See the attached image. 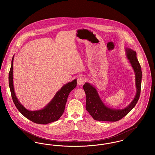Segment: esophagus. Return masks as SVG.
Instances as JSON below:
<instances>
[{
  "instance_id": "obj_1",
  "label": "esophagus",
  "mask_w": 155,
  "mask_h": 155,
  "mask_svg": "<svg viewBox=\"0 0 155 155\" xmlns=\"http://www.w3.org/2000/svg\"><path fill=\"white\" fill-rule=\"evenodd\" d=\"M85 81V78L84 77H79L78 79H77V84L78 85H81L82 84H84V82Z\"/></svg>"
}]
</instances>
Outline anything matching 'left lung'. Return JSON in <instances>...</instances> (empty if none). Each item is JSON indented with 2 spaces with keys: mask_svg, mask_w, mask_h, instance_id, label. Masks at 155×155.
I'll list each match as a JSON object with an SVG mask.
<instances>
[{
  "mask_svg": "<svg viewBox=\"0 0 155 155\" xmlns=\"http://www.w3.org/2000/svg\"><path fill=\"white\" fill-rule=\"evenodd\" d=\"M126 57L129 60L135 73L136 95L133 101L122 109L111 108L104 104L92 85L86 82L83 88L86 94V109L95 120L102 121H117L125 116L135 107L140 98L142 73L140 64L137 58L136 52L130 48L125 49Z\"/></svg>",
  "mask_w": 155,
  "mask_h": 155,
  "instance_id": "obj_1",
  "label": "left lung"
}]
</instances>
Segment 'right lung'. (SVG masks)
Returning <instances> with one entry per match:
<instances>
[{
    "instance_id": "add662e5",
    "label": "right lung",
    "mask_w": 155,
    "mask_h": 155,
    "mask_svg": "<svg viewBox=\"0 0 155 155\" xmlns=\"http://www.w3.org/2000/svg\"><path fill=\"white\" fill-rule=\"evenodd\" d=\"M13 60L14 56L12 58L11 68L8 74V84L12 97L17 109L25 117L37 124H46L58 120L64 111L69 94L77 86V80L75 79L73 81L64 85L56 92L52 101L42 109L39 110H28L20 102L15 94L13 75Z\"/></svg>"
}]
</instances>
